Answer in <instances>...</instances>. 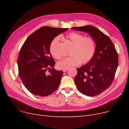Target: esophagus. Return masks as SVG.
<instances>
[{
    "mask_svg": "<svg viewBox=\"0 0 129 129\" xmlns=\"http://www.w3.org/2000/svg\"><path fill=\"white\" fill-rule=\"evenodd\" d=\"M68 70V68H67V69H62V71H63V72L65 73V72H67Z\"/></svg>",
    "mask_w": 129,
    "mask_h": 129,
    "instance_id": "obj_1",
    "label": "esophagus"
}]
</instances>
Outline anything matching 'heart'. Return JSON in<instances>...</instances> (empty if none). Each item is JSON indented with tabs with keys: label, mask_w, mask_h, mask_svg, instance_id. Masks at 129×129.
I'll list each match as a JSON object with an SVG mask.
<instances>
[{
	"label": "heart",
	"mask_w": 129,
	"mask_h": 129,
	"mask_svg": "<svg viewBox=\"0 0 129 129\" xmlns=\"http://www.w3.org/2000/svg\"><path fill=\"white\" fill-rule=\"evenodd\" d=\"M66 39L73 45L70 50L71 56L58 62L57 66L60 69H67L80 64H84L90 61L94 55L96 45L94 40L90 37H84L83 34L71 32L66 36ZM59 38L55 37L49 45V52L53 57L60 60L62 54L58 48Z\"/></svg>",
	"instance_id": "obj_1"
}]
</instances>
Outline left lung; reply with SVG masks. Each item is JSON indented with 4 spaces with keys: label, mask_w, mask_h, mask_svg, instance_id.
Returning <instances> with one entry per match:
<instances>
[{
    "label": "left lung",
    "mask_w": 129,
    "mask_h": 129,
    "mask_svg": "<svg viewBox=\"0 0 129 129\" xmlns=\"http://www.w3.org/2000/svg\"><path fill=\"white\" fill-rule=\"evenodd\" d=\"M72 29L88 33L96 44L92 59L77 68L76 87L84 95H98L110 87L114 79L118 64L117 52L110 39L96 27L87 25Z\"/></svg>",
    "instance_id": "8db88e82"
}]
</instances>
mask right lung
<instances>
[{
  "label": "right lung",
  "instance_id": "right-lung-1",
  "mask_svg": "<svg viewBox=\"0 0 129 129\" xmlns=\"http://www.w3.org/2000/svg\"><path fill=\"white\" fill-rule=\"evenodd\" d=\"M68 29L42 27L30 34L21 47L17 61L19 75L32 94L48 96L59 86L63 73L54 68L55 62L49 52V45Z\"/></svg>",
  "mask_w": 129,
  "mask_h": 129
}]
</instances>
